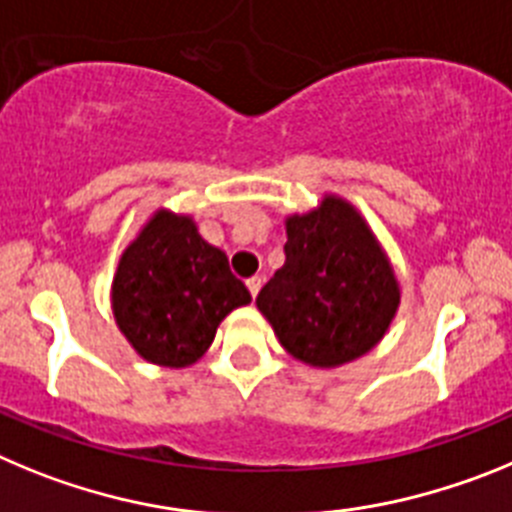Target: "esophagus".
I'll list each match as a JSON object with an SVG mask.
<instances>
[{
	"mask_svg": "<svg viewBox=\"0 0 512 512\" xmlns=\"http://www.w3.org/2000/svg\"><path fill=\"white\" fill-rule=\"evenodd\" d=\"M260 288H262V278H260V275H252V278H247V290H250L252 298H255L257 293H260Z\"/></svg>",
	"mask_w": 512,
	"mask_h": 512,
	"instance_id": "34e87169",
	"label": "esophagus"
}]
</instances>
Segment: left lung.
Instances as JSON below:
<instances>
[{
	"mask_svg": "<svg viewBox=\"0 0 512 512\" xmlns=\"http://www.w3.org/2000/svg\"><path fill=\"white\" fill-rule=\"evenodd\" d=\"M285 265L257 296L285 352L336 367L380 342L400 288L375 234L352 204L326 196L319 209L285 219Z\"/></svg>",
	"mask_w": 512,
	"mask_h": 512,
	"instance_id": "obj_1",
	"label": "left lung"
}]
</instances>
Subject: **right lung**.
Returning <instances> with one entry per match:
<instances>
[{
	"instance_id": "add662e5",
	"label": "right lung",
	"mask_w": 512,
	"mask_h": 512,
	"mask_svg": "<svg viewBox=\"0 0 512 512\" xmlns=\"http://www.w3.org/2000/svg\"><path fill=\"white\" fill-rule=\"evenodd\" d=\"M250 301L227 255L191 216L170 211H158L122 252L112 283L117 326L140 357L163 367L193 365L224 316Z\"/></svg>"
}]
</instances>
